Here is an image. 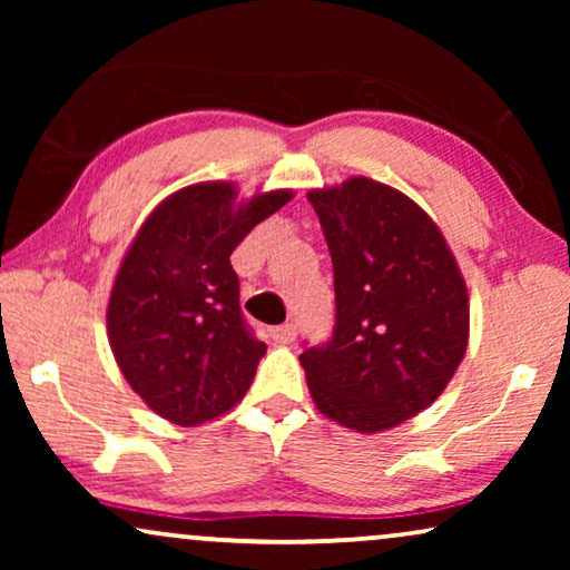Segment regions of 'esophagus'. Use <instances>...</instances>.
<instances>
[{
	"mask_svg": "<svg viewBox=\"0 0 570 570\" xmlns=\"http://www.w3.org/2000/svg\"><path fill=\"white\" fill-rule=\"evenodd\" d=\"M269 334H272V340H275V342H283V345H287V342H293L295 337H298V324L275 326V330H272Z\"/></svg>",
	"mask_w": 570,
	"mask_h": 570,
	"instance_id": "34e87169",
	"label": "esophagus"
}]
</instances>
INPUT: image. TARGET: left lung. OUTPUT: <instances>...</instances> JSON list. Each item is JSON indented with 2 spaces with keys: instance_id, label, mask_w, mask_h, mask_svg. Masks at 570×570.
Segmentation results:
<instances>
[{
  "instance_id": "1",
  "label": "left lung",
  "mask_w": 570,
  "mask_h": 570,
  "mask_svg": "<svg viewBox=\"0 0 570 570\" xmlns=\"http://www.w3.org/2000/svg\"><path fill=\"white\" fill-rule=\"evenodd\" d=\"M334 267L337 324L301 365L316 410L355 433L415 417L466 353L470 295L439 225L394 186L311 189Z\"/></svg>"
}]
</instances>
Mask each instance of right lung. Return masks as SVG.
Wrapping results in <instances>:
<instances>
[{"instance_id":"obj_1","label":"right lung","mask_w":570,"mask_h":570,"mask_svg":"<svg viewBox=\"0 0 570 570\" xmlns=\"http://www.w3.org/2000/svg\"><path fill=\"white\" fill-rule=\"evenodd\" d=\"M291 189L238 202L233 181L184 186L147 215L116 272L106 324L127 384L191 428L244 400L267 345L248 332L230 254Z\"/></svg>"}]
</instances>
